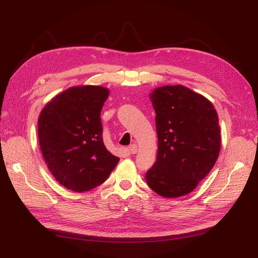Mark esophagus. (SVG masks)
Wrapping results in <instances>:
<instances>
[{"instance_id": "obj_1", "label": "esophagus", "mask_w": 258, "mask_h": 258, "mask_svg": "<svg viewBox=\"0 0 258 258\" xmlns=\"http://www.w3.org/2000/svg\"><path fill=\"white\" fill-rule=\"evenodd\" d=\"M128 152L130 154H136L138 152V145L137 144H131L129 147H128Z\"/></svg>"}]
</instances>
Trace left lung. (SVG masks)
Instances as JSON below:
<instances>
[{"mask_svg":"<svg viewBox=\"0 0 258 258\" xmlns=\"http://www.w3.org/2000/svg\"><path fill=\"white\" fill-rule=\"evenodd\" d=\"M150 98L156 112L157 159L146 183L165 198L189 194L218 158L221 128L214 105L183 85L155 88Z\"/></svg>","mask_w":258,"mask_h":258,"instance_id":"left-lung-1","label":"left lung"}]
</instances>
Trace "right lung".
<instances>
[{
	"label": "right lung",
	"instance_id": "add662e5",
	"mask_svg": "<svg viewBox=\"0 0 258 258\" xmlns=\"http://www.w3.org/2000/svg\"><path fill=\"white\" fill-rule=\"evenodd\" d=\"M108 95L102 86H74L53 97L38 117L44 160L70 190L83 192L101 185L119 161L102 138L100 114Z\"/></svg>",
	"mask_w": 258,
	"mask_h": 258
}]
</instances>
